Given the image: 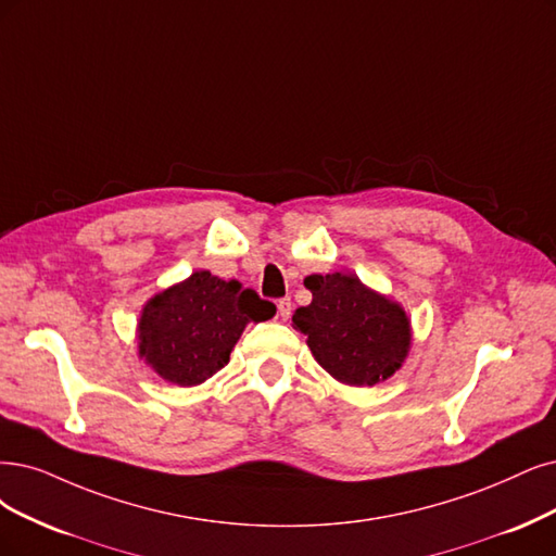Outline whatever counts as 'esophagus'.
Masks as SVG:
<instances>
[{"label":"esophagus","instance_id":"obj_1","mask_svg":"<svg viewBox=\"0 0 556 556\" xmlns=\"http://www.w3.org/2000/svg\"><path fill=\"white\" fill-rule=\"evenodd\" d=\"M277 309H279L281 320H289V318H291V309H293L291 298H281V300L277 302Z\"/></svg>","mask_w":556,"mask_h":556}]
</instances>
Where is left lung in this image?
Wrapping results in <instances>:
<instances>
[{"mask_svg": "<svg viewBox=\"0 0 556 556\" xmlns=\"http://www.w3.org/2000/svg\"><path fill=\"white\" fill-rule=\"evenodd\" d=\"M309 306L293 314L316 362L341 384L374 387L392 378L413 345L403 306L351 273L309 275Z\"/></svg>", "mask_w": 556, "mask_h": 556, "instance_id": "left-lung-1", "label": "left lung"}]
</instances>
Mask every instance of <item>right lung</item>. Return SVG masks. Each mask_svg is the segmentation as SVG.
I'll list each match as a JSON object with an SVG mask.
<instances>
[{
    "label": "right lung",
    "instance_id": "right-lung-1",
    "mask_svg": "<svg viewBox=\"0 0 556 556\" xmlns=\"http://www.w3.org/2000/svg\"><path fill=\"white\" fill-rule=\"evenodd\" d=\"M275 314L273 302L242 289L240 281L197 270L141 306L137 353L162 380L197 387L229 364L247 323Z\"/></svg>",
    "mask_w": 556,
    "mask_h": 556
}]
</instances>
